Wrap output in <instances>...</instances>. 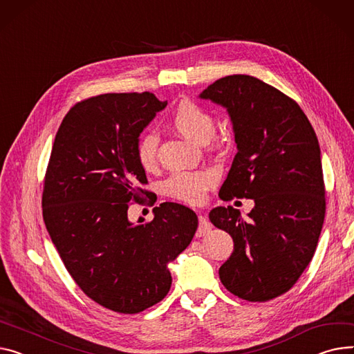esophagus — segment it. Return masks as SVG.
Segmentation results:
<instances>
[{
  "label": "esophagus",
  "instance_id": "1",
  "mask_svg": "<svg viewBox=\"0 0 354 354\" xmlns=\"http://www.w3.org/2000/svg\"><path fill=\"white\" fill-rule=\"evenodd\" d=\"M210 229H212V227H210V225H209L206 216L199 215V226H198V230H196V236H198V238L205 236V234H207V233L210 232Z\"/></svg>",
  "mask_w": 354,
  "mask_h": 354
}]
</instances>
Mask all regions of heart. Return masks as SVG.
Instances as JSON below:
<instances>
[{
	"instance_id": "1",
	"label": "heart",
	"mask_w": 354,
	"mask_h": 354,
	"mask_svg": "<svg viewBox=\"0 0 354 354\" xmlns=\"http://www.w3.org/2000/svg\"><path fill=\"white\" fill-rule=\"evenodd\" d=\"M171 124L182 136L206 144L214 138L216 131V120L207 109L192 101H180L171 116ZM159 138L155 132H145L139 136L135 156L145 171L156 167ZM215 182V175L210 171L176 172L163 182V191L169 198L186 202L199 203L205 199L206 191Z\"/></svg>"
}]
</instances>
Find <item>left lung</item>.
Instances as JSON below:
<instances>
[{
  "label": "left lung",
  "mask_w": 354,
  "mask_h": 354,
  "mask_svg": "<svg viewBox=\"0 0 354 354\" xmlns=\"http://www.w3.org/2000/svg\"><path fill=\"white\" fill-rule=\"evenodd\" d=\"M201 98L227 109L238 145L221 199L254 201L249 221L233 206L210 210L234 243L221 281L243 300H272L293 288L319 242L326 191L317 136L295 100L250 75L221 78Z\"/></svg>",
  "instance_id": "left-lung-1"
}]
</instances>
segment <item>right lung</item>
<instances>
[{
  "instance_id": "right-lung-1",
  "label": "right lung",
  "mask_w": 354,
  "mask_h": 354,
  "mask_svg": "<svg viewBox=\"0 0 354 354\" xmlns=\"http://www.w3.org/2000/svg\"><path fill=\"white\" fill-rule=\"evenodd\" d=\"M151 92L102 93L77 102L55 135L42 191V218L68 273L104 308L144 312L168 295V263L191 243L195 212L180 203L153 207V219L128 221L132 202L151 192L135 147L167 106ZM155 203V202H152Z\"/></svg>"
}]
</instances>
